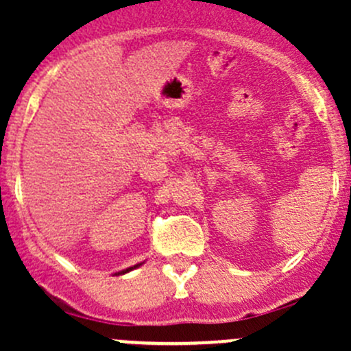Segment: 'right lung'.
Listing matches in <instances>:
<instances>
[{
	"label": "right lung",
	"mask_w": 351,
	"mask_h": 351,
	"mask_svg": "<svg viewBox=\"0 0 351 351\" xmlns=\"http://www.w3.org/2000/svg\"><path fill=\"white\" fill-rule=\"evenodd\" d=\"M141 265H143V263H137V265H134V267H129V268H125V270H120V271H117L115 275H125V274H129V271H132L134 268H139Z\"/></svg>",
	"instance_id": "right-lung-1"
}]
</instances>
